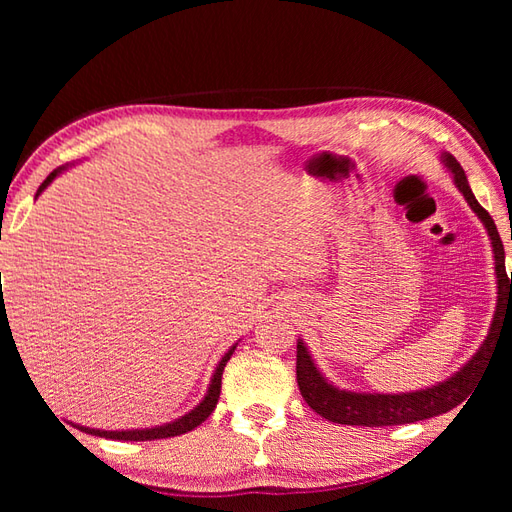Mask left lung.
Instances as JSON below:
<instances>
[{
  "instance_id": "8db88e82",
  "label": "left lung",
  "mask_w": 512,
  "mask_h": 512,
  "mask_svg": "<svg viewBox=\"0 0 512 512\" xmlns=\"http://www.w3.org/2000/svg\"><path fill=\"white\" fill-rule=\"evenodd\" d=\"M440 158L444 162V167L451 171L453 184L464 195V200L469 202L473 213L480 217L488 233V239H491L497 277V306L491 321V330H488L484 343L477 347V352L458 369V372L444 378L442 383L416 391H402V394H380V391L372 394V391L339 389L321 374V369L314 363L306 343L299 339L297 383L301 389V396L308 402L310 409L317 411L325 420L339 424H361V427H389V424H407L451 411L453 407H458L460 402L469 398L471 389L477 385V380L482 378L488 358L493 354V345L497 343L499 330L504 328V323H512V275L508 277L506 273L502 237L497 233L493 217L475 200L460 162L455 160L449 151H444Z\"/></svg>"
}]
</instances>
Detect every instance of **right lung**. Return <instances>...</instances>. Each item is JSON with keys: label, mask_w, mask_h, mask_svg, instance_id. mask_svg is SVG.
Instances as JSON below:
<instances>
[{"label": "right lung", "mask_w": 512, "mask_h": 512, "mask_svg": "<svg viewBox=\"0 0 512 512\" xmlns=\"http://www.w3.org/2000/svg\"><path fill=\"white\" fill-rule=\"evenodd\" d=\"M70 167H72V165H61V167L54 169V171L50 173V176L41 182V187L37 189L35 200L39 198V195H41L43 191H46V189L50 187L54 178L61 176V173H63V171H68ZM0 312H2V317H4V303L0 306ZM235 347H237V343L228 347V352L222 356V361L217 363L215 372H213V376H211L209 389H206V394H204V398H202L200 405H195L189 413H184V416H180V418H176V420L165 422V424H158V427H149V429H123V431L92 429V427H81V424H74V427H76V429H81V431H85V433H92V436H101V438H110V440H136V442H138V440H160V438L182 436V433H187V431H191V429H195V427H200V424H202L206 418L211 416V411L215 409L217 400H220L222 372H224L226 363L231 361V356H233V352H235Z\"/></svg>", "instance_id": "right-lung-1"}]
</instances>
